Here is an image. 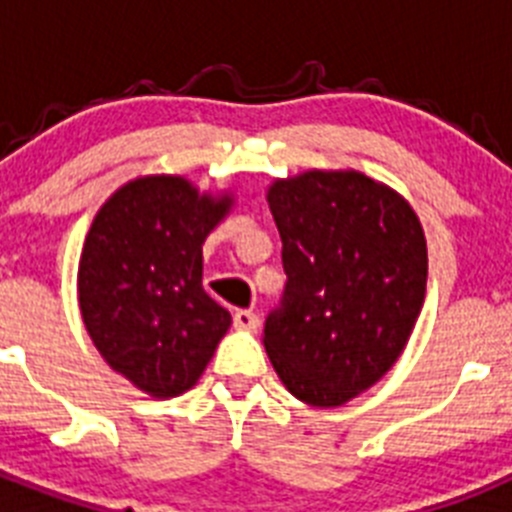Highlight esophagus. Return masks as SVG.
Returning <instances> with one entry per match:
<instances>
[{
	"instance_id": "1",
	"label": "esophagus",
	"mask_w": 512,
	"mask_h": 512,
	"mask_svg": "<svg viewBox=\"0 0 512 512\" xmlns=\"http://www.w3.org/2000/svg\"><path fill=\"white\" fill-rule=\"evenodd\" d=\"M233 325L238 330H256L259 318H256V312H251V310H238L233 315Z\"/></svg>"
}]
</instances>
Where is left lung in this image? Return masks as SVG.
Returning a JSON list of instances; mask_svg holds the SVG:
<instances>
[{"instance_id":"left-lung-1","label":"left lung","mask_w":512,"mask_h":512,"mask_svg":"<svg viewBox=\"0 0 512 512\" xmlns=\"http://www.w3.org/2000/svg\"><path fill=\"white\" fill-rule=\"evenodd\" d=\"M287 287L264 341L279 379L312 408H341L390 372L420 315L428 248L410 202L354 169L274 179Z\"/></svg>"}]
</instances>
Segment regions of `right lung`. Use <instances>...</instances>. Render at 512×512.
<instances>
[{
  "instance_id": "1",
  "label": "right lung",
  "mask_w": 512,
  "mask_h": 512,
  "mask_svg": "<svg viewBox=\"0 0 512 512\" xmlns=\"http://www.w3.org/2000/svg\"><path fill=\"white\" fill-rule=\"evenodd\" d=\"M233 202L187 176H138L99 207L84 238V328L117 374L158 400L192 390L233 323L202 287V243Z\"/></svg>"
}]
</instances>
